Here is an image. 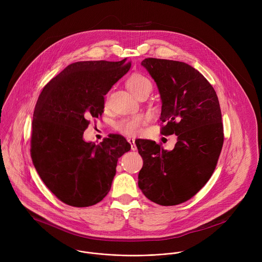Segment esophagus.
Returning a JSON list of instances; mask_svg holds the SVG:
<instances>
[{
  "mask_svg": "<svg viewBox=\"0 0 262 262\" xmlns=\"http://www.w3.org/2000/svg\"><path fill=\"white\" fill-rule=\"evenodd\" d=\"M128 142L130 143V145H131V149L133 150H136L137 149V146H136V144H135V140L134 139H128Z\"/></svg>",
  "mask_w": 262,
  "mask_h": 262,
  "instance_id": "1",
  "label": "esophagus"
}]
</instances>
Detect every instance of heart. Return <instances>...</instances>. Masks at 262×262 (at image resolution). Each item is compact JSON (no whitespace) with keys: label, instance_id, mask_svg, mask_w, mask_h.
<instances>
[{"label":"heart","instance_id":"b5f03b06","mask_svg":"<svg viewBox=\"0 0 262 262\" xmlns=\"http://www.w3.org/2000/svg\"><path fill=\"white\" fill-rule=\"evenodd\" d=\"M126 83L129 91L137 98L149 94L153 88L149 78L141 74H133L130 75ZM105 104L107 105V101ZM143 123L144 118L142 116H133L118 121L116 124V129L127 136H135L139 133Z\"/></svg>","mask_w":262,"mask_h":262}]
</instances>
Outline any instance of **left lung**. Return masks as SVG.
Returning a JSON list of instances; mask_svg holds the SVG:
<instances>
[{"instance_id": "obj_1", "label": "left lung", "mask_w": 262, "mask_h": 262, "mask_svg": "<svg viewBox=\"0 0 262 262\" xmlns=\"http://www.w3.org/2000/svg\"><path fill=\"white\" fill-rule=\"evenodd\" d=\"M141 64L157 84L162 101V135H177L170 151L155 141L137 139L143 166L138 186L161 206L192 198L212 177L224 142L217 94L206 77L185 62L145 58Z\"/></svg>"}]
</instances>
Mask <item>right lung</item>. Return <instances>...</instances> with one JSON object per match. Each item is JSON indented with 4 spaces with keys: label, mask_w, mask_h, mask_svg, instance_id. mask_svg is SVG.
Wrapping results in <instances>:
<instances>
[{
    "label": "right lung",
    "mask_w": 262,
    "mask_h": 262,
    "mask_svg": "<svg viewBox=\"0 0 262 262\" xmlns=\"http://www.w3.org/2000/svg\"><path fill=\"white\" fill-rule=\"evenodd\" d=\"M131 68L121 61H78L53 77L39 95L32 121L31 158L39 177L64 204L96 205L109 192L118 158L131 149L120 134L96 145L82 139L104 97Z\"/></svg>",
    "instance_id": "add662e5"
}]
</instances>
